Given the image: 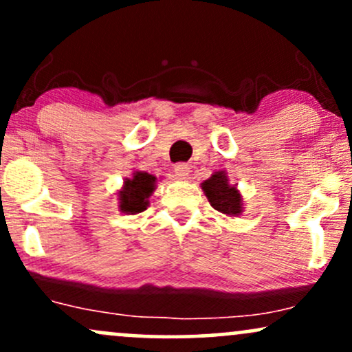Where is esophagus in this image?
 <instances>
[{"label":"esophagus","mask_w":352,"mask_h":352,"mask_svg":"<svg viewBox=\"0 0 352 352\" xmlns=\"http://www.w3.org/2000/svg\"><path fill=\"white\" fill-rule=\"evenodd\" d=\"M173 172H175L177 180H187L190 175V167L187 164H177L175 167H173Z\"/></svg>","instance_id":"34e87169"}]
</instances>
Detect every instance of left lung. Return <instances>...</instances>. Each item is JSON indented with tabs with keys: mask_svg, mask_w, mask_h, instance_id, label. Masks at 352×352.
I'll list each match as a JSON object with an SVG mask.
<instances>
[{
	"mask_svg": "<svg viewBox=\"0 0 352 352\" xmlns=\"http://www.w3.org/2000/svg\"><path fill=\"white\" fill-rule=\"evenodd\" d=\"M201 190L213 208L227 217H240L243 213V197L236 185H232L225 170L213 172L212 177L201 182Z\"/></svg>",
	"mask_w": 352,
	"mask_h": 352,
	"instance_id": "obj_1",
	"label": "left lung"
}]
</instances>
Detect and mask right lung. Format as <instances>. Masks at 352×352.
I'll use <instances>...</instances> for the list:
<instances>
[{
    "label": "right lung",
    "instance_id": "obj_1",
    "mask_svg": "<svg viewBox=\"0 0 352 352\" xmlns=\"http://www.w3.org/2000/svg\"><path fill=\"white\" fill-rule=\"evenodd\" d=\"M157 177L147 172L135 170L132 179H125L122 188L117 192L119 210L125 215H135L148 207V199L157 187Z\"/></svg>",
    "mask_w": 352,
    "mask_h": 352
}]
</instances>
